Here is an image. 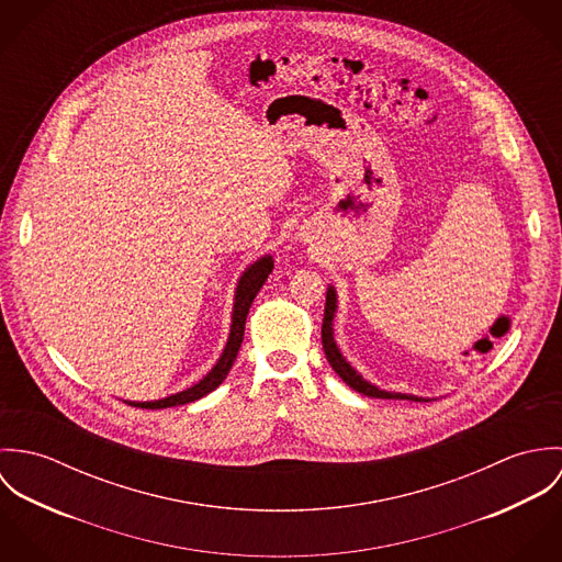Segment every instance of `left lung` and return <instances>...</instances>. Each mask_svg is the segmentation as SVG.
Here are the masks:
<instances>
[{"label": "left lung", "mask_w": 562, "mask_h": 562, "mask_svg": "<svg viewBox=\"0 0 562 562\" xmlns=\"http://www.w3.org/2000/svg\"><path fill=\"white\" fill-rule=\"evenodd\" d=\"M337 314V292L333 285L326 288V305H324V321H322V348L324 355L330 363V368L337 372V376L350 385L355 392L363 394V396H372V398H387V401H413L428 402L430 398H422V396H413V394H401V392H385L379 390L376 385H372L370 381H366L341 355V350L335 344V335H333V321Z\"/></svg>", "instance_id": "left-lung-1"}]
</instances>
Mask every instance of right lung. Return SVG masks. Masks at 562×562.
<instances>
[{
  "label": "right lung",
  "mask_w": 562,
  "mask_h": 562,
  "mask_svg": "<svg viewBox=\"0 0 562 562\" xmlns=\"http://www.w3.org/2000/svg\"><path fill=\"white\" fill-rule=\"evenodd\" d=\"M274 268V259L272 255H263L259 257L257 261H252L238 279V288H236V296H234V314H232V330H229V339L216 361V366L199 381L194 383L192 387L179 392V394H172V396H166L160 401H125L132 406H138V408H168V406H177V404H188V402L199 401L203 396H207L210 392H214L229 374L236 357H238V350H240L241 339H244V324H246V316H248V310L257 296V292L261 290V285L266 283L268 274L272 272Z\"/></svg>",
  "instance_id": "obj_1"
}]
</instances>
